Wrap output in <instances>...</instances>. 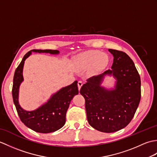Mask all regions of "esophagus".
I'll return each instance as SVG.
<instances>
[{
    "label": "esophagus",
    "mask_w": 157,
    "mask_h": 157,
    "mask_svg": "<svg viewBox=\"0 0 157 157\" xmlns=\"http://www.w3.org/2000/svg\"><path fill=\"white\" fill-rule=\"evenodd\" d=\"M82 85H83V82H82V81H78V89H79V90H80V88H81V87L82 86Z\"/></svg>",
    "instance_id": "1"
}]
</instances>
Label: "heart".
I'll return each mask as SVG.
<instances>
[{
  "instance_id": "b5f03b06",
  "label": "heart",
  "mask_w": 157,
  "mask_h": 157,
  "mask_svg": "<svg viewBox=\"0 0 157 157\" xmlns=\"http://www.w3.org/2000/svg\"><path fill=\"white\" fill-rule=\"evenodd\" d=\"M107 56L98 51H91L80 56L77 61V65L82 69L87 68L94 64V70L102 68L107 62Z\"/></svg>"
}]
</instances>
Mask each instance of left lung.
Here are the masks:
<instances>
[{"instance_id":"8db88e82","label":"left lung","mask_w":157,"mask_h":157,"mask_svg":"<svg viewBox=\"0 0 157 157\" xmlns=\"http://www.w3.org/2000/svg\"><path fill=\"white\" fill-rule=\"evenodd\" d=\"M113 55L112 69L89 78L82 86L89 124L100 132H115L134 117L141 98V80L131 58L123 51L109 49ZM105 75L117 79L116 89L107 91L100 84Z\"/></svg>"}]
</instances>
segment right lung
<instances>
[{
    "label": "right lung",
    "mask_w": 157,
    "mask_h": 157,
    "mask_svg": "<svg viewBox=\"0 0 157 157\" xmlns=\"http://www.w3.org/2000/svg\"><path fill=\"white\" fill-rule=\"evenodd\" d=\"M32 52H49L50 54H58L57 50L33 49L23 56L21 62L15 69L12 88L13 102L21 121L24 125L34 131L39 133H51L61 129L65 125L66 113L70 102L73 96L78 94V82L60 90L53 94L49 101L38 109L32 111L23 110L18 102L19 85L23 80V67L25 60L32 54Z\"/></svg>",
    "instance_id": "add662e5"
}]
</instances>
